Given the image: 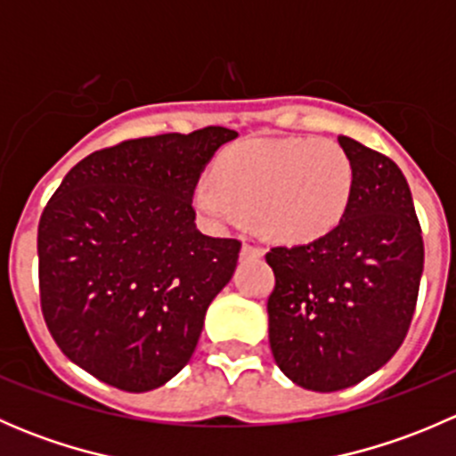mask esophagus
<instances>
[{"label":"esophagus","instance_id":"obj_1","mask_svg":"<svg viewBox=\"0 0 456 456\" xmlns=\"http://www.w3.org/2000/svg\"><path fill=\"white\" fill-rule=\"evenodd\" d=\"M240 256L242 257H262V256H265V249H260V247L251 245V242H245V245H242Z\"/></svg>","mask_w":456,"mask_h":456}]
</instances>
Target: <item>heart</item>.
<instances>
[{
    "mask_svg": "<svg viewBox=\"0 0 456 456\" xmlns=\"http://www.w3.org/2000/svg\"><path fill=\"white\" fill-rule=\"evenodd\" d=\"M216 183L196 190V207L218 224L256 216L280 242H309L342 220L353 185L346 154L330 141H245L220 154Z\"/></svg>",
    "mask_w": 456,
    "mask_h": 456,
    "instance_id": "b5f03b06",
    "label": "heart"
}]
</instances>
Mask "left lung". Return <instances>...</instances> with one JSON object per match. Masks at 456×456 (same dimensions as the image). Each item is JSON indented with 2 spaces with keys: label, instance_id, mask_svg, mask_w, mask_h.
<instances>
[{
  "label": "left lung",
  "instance_id": "left-lung-1",
  "mask_svg": "<svg viewBox=\"0 0 456 456\" xmlns=\"http://www.w3.org/2000/svg\"><path fill=\"white\" fill-rule=\"evenodd\" d=\"M353 169L338 227L314 242L271 247L269 344L297 386L333 393L360 384L397 353L411 329L424 238L402 169L339 136Z\"/></svg>",
  "mask_w": 456,
  "mask_h": 456
}]
</instances>
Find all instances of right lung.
Here are the masks:
<instances>
[{"label": "right lung", "instance_id": "add662e5", "mask_svg": "<svg viewBox=\"0 0 456 456\" xmlns=\"http://www.w3.org/2000/svg\"><path fill=\"white\" fill-rule=\"evenodd\" d=\"M236 132L220 126L92 151L66 174L37 232L39 300L68 360L126 393L172 379L242 242L196 227L202 167Z\"/></svg>", "mask_w": 456, "mask_h": 456}]
</instances>
